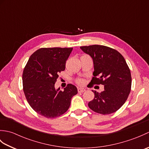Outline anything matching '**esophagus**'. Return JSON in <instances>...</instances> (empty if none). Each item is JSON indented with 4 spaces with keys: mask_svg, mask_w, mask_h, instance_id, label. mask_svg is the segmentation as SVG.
Segmentation results:
<instances>
[{
    "mask_svg": "<svg viewBox=\"0 0 149 149\" xmlns=\"http://www.w3.org/2000/svg\"><path fill=\"white\" fill-rule=\"evenodd\" d=\"M77 91H78L79 93H83V92H84V91H86V90H85L84 88H78Z\"/></svg>",
    "mask_w": 149,
    "mask_h": 149,
    "instance_id": "34e87169",
    "label": "esophagus"
}]
</instances>
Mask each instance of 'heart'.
<instances>
[{"instance_id": "1", "label": "heart", "mask_w": 149, "mask_h": 149, "mask_svg": "<svg viewBox=\"0 0 149 149\" xmlns=\"http://www.w3.org/2000/svg\"><path fill=\"white\" fill-rule=\"evenodd\" d=\"M77 83L79 84L83 85V84H84V81L83 80V79H78V80L77 81Z\"/></svg>"}]
</instances>
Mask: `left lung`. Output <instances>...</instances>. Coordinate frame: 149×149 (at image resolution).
<instances>
[{
    "mask_svg": "<svg viewBox=\"0 0 149 149\" xmlns=\"http://www.w3.org/2000/svg\"><path fill=\"white\" fill-rule=\"evenodd\" d=\"M80 48L93 59L94 72L90 83L104 85L102 92L92 90L95 97L88 106L102 115L115 113L123 105L131 91V71L124 58L117 50L104 45Z\"/></svg>",
    "mask_w": 149,
    "mask_h": 149,
    "instance_id": "8db88e82",
    "label": "left lung"
}]
</instances>
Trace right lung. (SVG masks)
<instances>
[{
    "label": "right lung",
    "mask_w": 149,
    "mask_h": 149,
    "mask_svg": "<svg viewBox=\"0 0 149 149\" xmlns=\"http://www.w3.org/2000/svg\"><path fill=\"white\" fill-rule=\"evenodd\" d=\"M73 48H42L31 56L25 66L23 90L31 107L43 116L54 118L64 114L77 93L74 85L68 84L64 91L55 88L58 74L65 69L66 61Z\"/></svg>",
    "instance_id": "add662e5"
}]
</instances>
